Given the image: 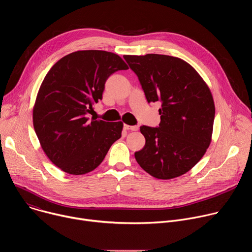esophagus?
<instances>
[{"label": "esophagus", "mask_w": 252, "mask_h": 252, "mask_svg": "<svg viewBox=\"0 0 252 252\" xmlns=\"http://www.w3.org/2000/svg\"><path fill=\"white\" fill-rule=\"evenodd\" d=\"M124 128L126 130H137L138 129V126H127V125H125L124 126Z\"/></svg>", "instance_id": "obj_1"}]
</instances>
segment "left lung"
Returning <instances> with one entry per match:
<instances>
[{
  "mask_svg": "<svg viewBox=\"0 0 252 252\" xmlns=\"http://www.w3.org/2000/svg\"><path fill=\"white\" fill-rule=\"evenodd\" d=\"M149 103L160 101L158 127L140 126L146 145L134 158L154 177L171 179L190 170L210 145L215 107L209 88L184 60L158 54L124 56Z\"/></svg>",
  "mask_w": 252,
  "mask_h": 252,
  "instance_id": "left-lung-1",
  "label": "left lung"
}]
</instances>
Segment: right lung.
<instances>
[{"label":"right lung","mask_w":252,"mask_h":252,"mask_svg":"<svg viewBox=\"0 0 252 252\" xmlns=\"http://www.w3.org/2000/svg\"><path fill=\"white\" fill-rule=\"evenodd\" d=\"M127 68L114 53L89 50L64 56L49 70L35 98L32 123L43 151L63 171L81 175L94 170L122 136V122L88 115L102 98L109 77Z\"/></svg>","instance_id":"add662e5"}]
</instances>
